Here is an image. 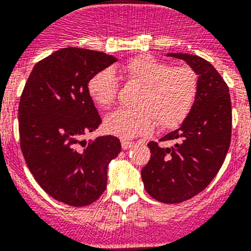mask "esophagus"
I'll return each instance as SVG.
<instances>
[{"instance_id": "esophagus-1", "label": "esophagus", "mask_w": 251, "mask_h": 251, "mask_svg": "<svg viewBox=\"0 0 251 251\" xmlns=\"http://www.w3.org/2000/svg\"><path fill=\"white\" fill-rule=\"evenodd\" d=\"M134 145V141H130V140H126V139H123L121 140V147H123L124 150H127Z\"/></svg>"}]
</instances>
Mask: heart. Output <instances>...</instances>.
<instances>
[{"mask_svg": "<svg viewBox=\"0 0 251 251\" xmlns=\"http://www.w3.org/2000/svg\"><path fill=\"white\" fill-rule=\"evenodd\" d=\"M123 73L130 82L141 84L136 108H121L104 119L106 131L121 139H135L152 132L158 125L173 128L191 112L198 89V77L189 67H172L151 55L126 62ZM88 93L99 107H111L117 99L119 79L112 69H102L88 82Z\"/></svg>", "mask_w": 251, "mask_h": 251, "instance_id": "1", "label": "heart"}]
</instances>
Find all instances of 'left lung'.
I'll return each mask as SVG.
<instances>
[{
	"label": "left lung",
	"instance_id": "8db88e82",
	"mask_svg": "<svg viewBox=\"0 0 251 251\" xmlns=\"http://www.w3.org/2000/svg\"><path fill=\"white\" fill-rule=\"evenodd\" d=\"M198 75L195 103L182 125L160 139L171 147L148 144L151 156L141 169L147 192L163 203H179L195 197L216 177L231 141L228 87L213 65L191 54L169 53Z\"/></svg>",
	"mask_w": 251,
	"mask_h": 251
}]
</instances>
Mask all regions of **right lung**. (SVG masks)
<instances>
[{
  "mask_svg": "<svg viewBox=\"0 0 251 251\" xmlns=\"http://www.w3.org/2000/svg\"><path fill=\"white\" fill-rule=\"evenodd\" d=\"M112 55L64 48L35 64L19 104L20 147L39 186L56 201L82 207L107 186L108 163L121 151L112 135L83 140L102 120L88 93L93 74Z\"/></svg>",
  "mask_w": 251,
  "mask_h": 251,
  "instance_id": "obj_1",
  "label": "right lung"
}]
</instances>
